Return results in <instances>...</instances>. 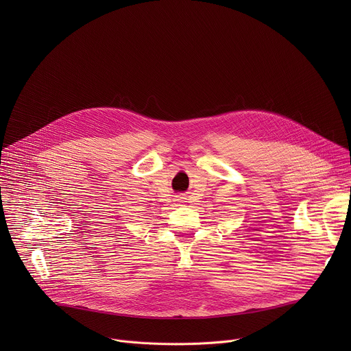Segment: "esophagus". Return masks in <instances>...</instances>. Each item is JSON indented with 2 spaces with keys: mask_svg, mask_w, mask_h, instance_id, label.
Masks as SVG:
<instances>
[{
  "mask_svg": "<svg viewBox=\"0 0 351 351\" xmlns=\"http://www.w3.org/2000/svg\"><path fill=\"white\" fill-rule=\"evenodd\" d=\"M184 199H186V198H184L183 195H176V199H175V202H176L179 206H182V204H184V203H186Z\"/></svg>",
  "mask_w": 351,
  "mask_h": 351,
  "instance_id": "obj_1",
  "label": "esophagus"
}]
</instances>
